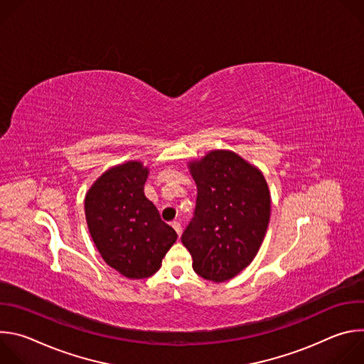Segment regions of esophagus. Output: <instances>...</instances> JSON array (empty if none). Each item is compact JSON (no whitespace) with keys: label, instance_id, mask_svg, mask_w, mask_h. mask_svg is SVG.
I'll use <instances>...</instances> for the list:
<instances>
[{"label":"esophagus","instance_id":"esophagus-1","mask_svg":"<svg viewBox=\"0 0 364 364\" xmlns=\"http://www.w3.org/2000/svg\"><path fill=\"white\" fill-rule=\"evenodd\" d=\"M171 226L174 228V230H176V232H177V235L180 236V235H181V223H180L178 220H176V222H173V223H171Z\"/></svg>","mask_w":364,"mask_h":364}]
</instances>
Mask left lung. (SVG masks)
Returning <instances> with one entry per match:
<instances>
[{
    "instance_id": "8db88e82",
    "label": "left lung",
    "mask_w": 364,
    "mask_h": 364,
    "mask_svg": "<svg viewBox=\"0 0 364 364\" xmlns=\"http://www.w3.org/2000/svg\"><path fill=\"white\" fill-rule=\"evenodd\" d=\"M197 186L194 218L181 236L193 269L225 282L243 271L261 247L271 216V193L257 167L229 149L188 161Z\"/></svg>"
}]
</instances>
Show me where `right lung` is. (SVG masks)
Masks as SVG:
<instances>
[{"label":"right lung","instance_id":"right-lung-1","mask_svg":"<svg viewBox=\"0 0 364 364\" xmlns=\"http://www.w3.org/2000/svg\"><path fill=\"white\" fill-rule=\"evenodd\" d=\"M148 167L127 161L111 167L90 186L85 215L92 240L103 261L129 279H144L161 268L177 240L157 207L144 194Z\"/></svg>","mask_w":364,"mask_h":364}]
</instances>
